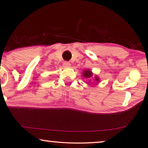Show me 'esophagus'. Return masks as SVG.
<instances>
[{
	"label": "esophagus",
	"mask_w": 148,
	"mask_h": 148,
	"mask_svg": "<svg viewBox=\"0 0 148 148\" xmlns=\"http://www.w3.org/2000/svg\"><path fill=\"white\" fill-rule=\"evenodd\" d=\"M63 66L64 67H66V68H69V67L71 66V63L69 62L65 61L63 62Z\"/></svg>",
	"instance_id": "34e87169"
}]
</instances>
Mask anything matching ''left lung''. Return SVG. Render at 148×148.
<instances>
[{
  "instance_id": "obj_1",
  "label": "left lung",
  "mask_w": 148,
  "mask_h": 148,
  "mask_svg": "<svg viewBox=\"0 0 148 148\" xmlns=\"http://www.w3.org/2000/svg\"><path fill=\"white\" fill-rule=\"evenodd\" d=\"M92 76H93V74L92 73V72L91 71H89V70L87 69L86 70V71H84L83 72V74H82V76H83L84 77H85V78L86 79H89V82H87V83L89 84H94L95 83V82H97V83H99V78L98 76H95V79H94V81L95 82H91V80L89 79H91V77H92Z\"/></svg>"
}]
</instances>
